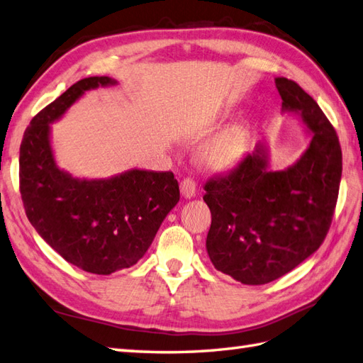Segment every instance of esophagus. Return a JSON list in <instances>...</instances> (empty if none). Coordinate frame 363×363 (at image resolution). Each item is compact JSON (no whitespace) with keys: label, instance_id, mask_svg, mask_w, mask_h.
Segmentation results:
<instances>
[{"label":"esophagus","instance_id":"1","mask_svg":"<svg viewBox=\"0 0 363 363\" xmlns=\"http://www.w3.org/2000/svg\"><path fill=\"white\" fill-rule=\"evenodd\" d=\"M180 192L184 199H192L196 197V182L191 179H184L180 183Z\"/></svg>","mask_w":363,"mask_h":363}]
</instances>
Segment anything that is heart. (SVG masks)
Listing matches in <instances>:
<instances>
[{"mask_svg": "<svg viewBox=\"0 0 363 363\" xmlns=\"http://www.w3.org/2000/svg\"><path fill=\"white\" fill-rule=\"evenodd\" d=\"M248 138V130L242 125L225 128L200 146L197 152L199 164L208 172L227 171L245 154Z\"/></svg>", "mask_w": 363, "mask_h": 363, "instance_id": "heart-1", "label": "heart"}]
</instances>
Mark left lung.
Wrapping results in <instances>:
<instances>
[{"label": "left lung", "mask_w": 363, "mask_h": 363, "mask_svg": "<svg viewBox=\"0 0 363 363\" xmlns=\"http://www.w3.org/2000/svg\"><path fill=\"white\" fill-rule=\"evenodd\" d=\"M281 113L304 125L309 146L294 164L272 169L264 140L235 171L205 184L211 211L206 252L214 267L242 284L278 279L315 253L333 220L342 149L318 104L294 80L277 77Z\"/></svg>", "instance_id": "obj_1"}]
</instances>
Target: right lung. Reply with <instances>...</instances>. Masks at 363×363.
Masks as SVG:
<instances>
[{"mask_svg":"<svg viewBox=\"0 0 363 363\" xmlns=\"http://www.w3.org/2000/svg\"><path fill=\"white\" fill-rule=\"evenodd\" d=\"M113 85L118 80L107 76L71 85L30 121L20 146V192L32 227L63 259L96 275L138 262L180 200L172 172L133 167L80 179L57 166L51 124L85 93Z\"/></svg>","mask_w":363,"mask_h":363,"instance_id":"1","label":"right lung"}]
</instances>
